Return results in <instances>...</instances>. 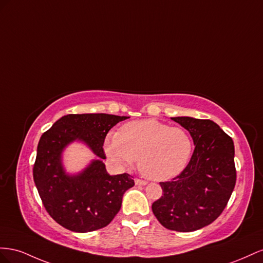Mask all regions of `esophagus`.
<instances>
[{"label":"esophagus","instance_id":"esophagus-1","mask_svg":"<svg viewBox=\"0 0 263 263\" xmlns=\"http://www.w3.org/2000/svg\"><path fill=\"white\" fill-rule=\"evenodd\" d=\"M134 182H136V185H146V181H143V179L140 178H137Z\"/></svg>","mask_w":263,"mask_h":263}]
</instances>
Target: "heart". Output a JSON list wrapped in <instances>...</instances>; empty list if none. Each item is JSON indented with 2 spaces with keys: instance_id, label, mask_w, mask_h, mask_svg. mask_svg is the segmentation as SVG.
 <instances>
[{
  "instance_id": "1",
  "label": "heart",
  "mask_w": 263,
  "mask_h": 263,
  "mask_svg": "<svg viewBox=\"0 0 263 263\" xmlns=\"http://www.w3.org/2000/svg\"><path fill=\"white\" fill-rule=\"evenodd\" d=\"M104 149L120 166H131L138 160L142 174L153 181H166L178 175L189 163L193 142L181 127L156 120H141L124 124L108 137Z\"/></svg>"
}]
</instances>
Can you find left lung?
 <instances>
[{
    "label": "left lung",
    "mask_w": 263,
    "mask_h": 263,
    "mask_svg": "<svg viewBox=\"0 0 263 263\" xmlns=\"http://www.w3.org/2000/svg\"><path fill=\"white\" fill-rule=\"evenodd\" d=\"M190 132L195 149L183 172L160 183L163 196L152 211L162 226L190 232L216 220L236 185L234 141L212 120L171 118Z\"/></svg>",
    "instance_id": "obj_1"
}]
</instances>
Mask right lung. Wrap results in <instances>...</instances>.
Returning a JSON list of instances; mask_svg holds the SVG:
<instances>
[{"mask_svg":"<svg viewBox=\"0 0 263 263\" xmlns=\"http://www.w3.org/2000/svg\"><path fill=\"white\" fill-rule=\"evenodd\" d=\"M129 117L106 114L67 115L52 124L39 142L33 176L43 205L56 222L76 232L101 229L115 218L123 194L134 186L129 174L110 175L103 142L111 127ZM73 140L84 143L99 156L82 172L65 173L64 147Z\"/></svg>","mask_w":263,"mask_h":263,"instance_id":"obj_1","label":"right lung"}]
</instances>
